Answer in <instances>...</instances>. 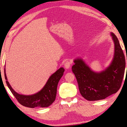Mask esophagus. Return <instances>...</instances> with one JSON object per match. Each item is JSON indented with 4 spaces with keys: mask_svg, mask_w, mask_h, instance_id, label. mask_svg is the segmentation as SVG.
Returning a JSON list of instances; mask_svg holds the SVG:
<instances>
[{
    "mask_svg": "<svg viewBox=\"0 0 127 127\" xmlns=\"http://www.w3.org/2000/svg\"><path fill=\"white\" fill-rule=\"evenodd\" d=\"M71 65V63L70 61H67L66 63L64 64V67L66 69H68L69 68Z\"/></svg>",
    "mask_w": 127,
    "mask_h": 127,
    "instance_id": "1",
    "label": "esophagus"
}]
</instances>
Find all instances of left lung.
I'll list each match as a JSON object with an SVG mask.
<instances>
[{"mask_svg":"<svg viewBox=\"0 0 127 127\" xmlns=\"http://www.w3.org/2000/svg\"><path fill=\"white\" fill-rule=\"evenodd\" d=\"M111 35L114 43V56L110 66L104 71L94 72L82 59L74 60L72 71L80 94L88 101L105 99L117 93L121 87L125 71V57L117 37L113 33Z\"/></svg>","mask_w":127,"mask_h":127,"instance_id":"obj_1","label":"left lung"}]
</instances>
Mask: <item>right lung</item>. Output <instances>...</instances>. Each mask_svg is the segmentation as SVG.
Listing matches in <instances>:
<instances>
[{
  "label": "right lung",
  "mask_w": 127,
  "mask_h": 127,
  "mask_svg": "<svg viewBox=\"0 0 127 127\" xmlns=\"http://www.w3.org/2000/svg\"><path fill=\"white\" fill-rule=\"evenodd\" d=\"M64 71V68L59 69L50 76L44 87L37 93L32 95H23L18 94L11 88L7 81L5 68L4 70L6 82L11 93L21 105L30 108L45 107L51 105L55 101L58 84L63 76Z\"/></svg>",
  "instance_id": "1"
}]
</instances>
